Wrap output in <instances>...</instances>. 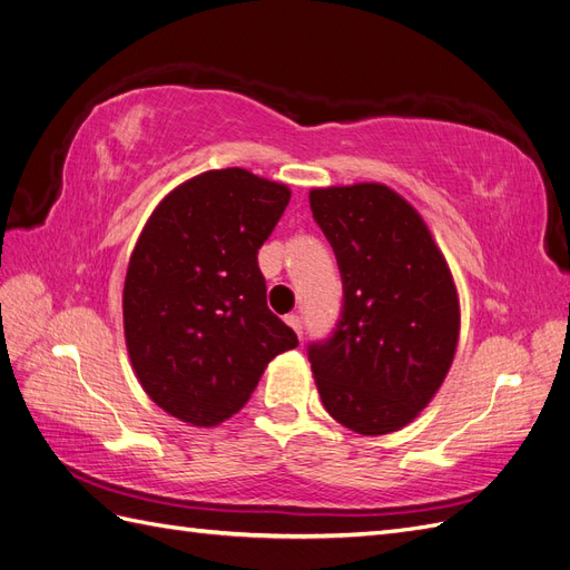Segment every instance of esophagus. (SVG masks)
<instances>
[{"label": "esophagus", "mask_w": 570, "mask_h": 570, "mask_svg": "<svg viewBox=\"0 0 570 570\" xmlns=\"http://www.w3.org/2000/svg\"><path fill=\"white\" fill-rule=\"evenodd\" d=\"M285 323L292 327V331H295L297 335H299V340H302V318L297 316V314H289V316H285Z\"/></svg>", "instance_id": "esophagus-1"}]
</instances>
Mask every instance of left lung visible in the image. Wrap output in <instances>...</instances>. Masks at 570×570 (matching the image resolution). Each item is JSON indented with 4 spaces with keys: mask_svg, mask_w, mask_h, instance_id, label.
Here are the masks:
<instances>
[{
    "mask_svg": "<svg viewBox=\"0 0 570 570\" xmlns=\"http://www.w3.org/2000/svg\"><path fill=\"white\" fill-rule=\"evenodd\" d=\"M314 220L342 275L333 335L308 344L321 402L358 435H387L430 404L459 342V295L413 206L381 183L316 187Z\"/></svg>",
    "mask_w": 570,
    "mask_h": 570,
    "instance_id": "8db88e82",
    "label": "left lung"
}]
</instances>
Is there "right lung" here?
I'll use <instances>...</instances> for the list:
<instances>
[{
	"instance_id": "right-lung-1",
	"label": "right lung",
	"mask_w": 570,
	"mask_h": 570,
	"mask_svg": "<svg viewBox=\"0 0 570 570\" xmlns=\"http://www.w3.org/2000/svg\"><path fill=\"white\" fill-rule=\"evenodd\" d=\"M289 187L245 168L206 170L168 193L137 237L124 285L137 381L170 416L212 428L247 404L297 335L266 304L258 249Z\"/></svg>"
}]
</instances>
